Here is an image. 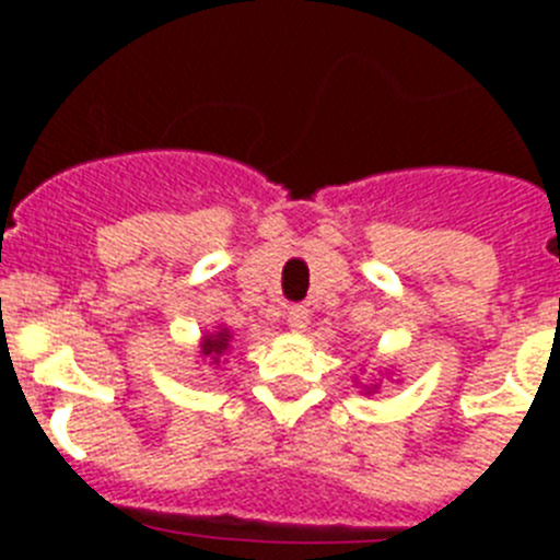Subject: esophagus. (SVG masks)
<instances>
[{"label":"esophagus","mask_w":560,"mask_h":560,"mask_svg":"<svg viewBox=\"0 0 560 560\" xmlns=\"http://www.w3.org/2000/svg\"><path fill=\"white\" fill-rule=\"evenodd\" d=\"M285 319H289L291 330H305L311 323V311L305 308V305H291L289 314H285Z\"/></svg>","instance_id":"obj_1"}]
</instances>
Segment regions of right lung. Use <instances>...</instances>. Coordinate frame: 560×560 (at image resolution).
Returning <instances> with one entry per match:
<instances>
[{
	"label": "right lung",
	"instance_id": "obj_1",
	"mask_svg": "<svg viewBox=\"0 0 560 560\" xmlns=\"http://www.w3.org/2000/svg\"><path fill=\"white\" fill-rule=\"evenodd\" d=\"M230 330L221 328L219 334H212V336H205V345H201V353L210 359V364H219L221 361V353H224L226 348H230Z\"/></svg>",
	"mask_w": 560,
	"mask_h": 560
}]
</instances>
